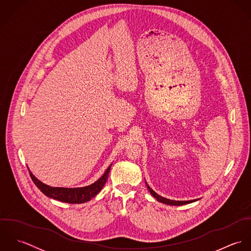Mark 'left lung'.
Here are the masks:
<instances>
[{"instance_id": "left-lung-1", "label": "left lung", "mask_w": 251, "mask_h": 251, "mask_svg": "<svg viewBox=\"0 0 251 251\" xmlns=\"http://www.w3.org/2000/svg\"><path fill=\"white\" fill-rule=\"evenodd\" d=\"M146 182V185H147V188L149 189V191L151 192V194L160 203H163V204H166V205H171V206H181V205H185V204H189V203H192V202H195L197 201V199L195 200H189V201H176V200H170V199H167V198H164L160 195H158L156 192H154L151 187L150 185Z\"/></svg>"}]
</instances>
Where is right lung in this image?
I'll return each instance as SVG.
<instances>
[{
    "mask_svg": "<svg viewBox=\"0 0 251 251\" xmlns=\"http://www.w3.org/2000/svg\"><path fill=\"white\" fill-rule=\"evenodd\" d=\"M111 165L106 169L104 174L98 180H96L94 183L87 186H83V187H73V188L53 187V186L47 185L42 181H40L39 179H36V177L33 175V173L30 170L29 171H30V176L33 179V181L35 182V184L46 196L61 202H65V203L81 204V203L90 201L97 194H99L100 191L103 188L104 184L107 181Z\"/></svg>",
    "mask_w": 251,
    "mask_h": 251,
    "instance_id": "right-lung-1",
    "label": "right lung"
}]
</instances>
